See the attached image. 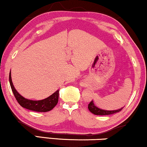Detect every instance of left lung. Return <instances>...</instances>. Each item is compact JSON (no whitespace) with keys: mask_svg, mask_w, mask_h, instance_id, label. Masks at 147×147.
<instances>
[{"mask_svg":"<svg viewBox=\"0 0 147 147\" xmlns=\"http://www.w3.org/2000/svg\"><path fill=\"white\" fill-rule=\"evenodd\" d=\"M88 110H90V112H91L92 113L94 114V115H112V114L117 113V112H119L122 110L123 108H120V109L118 110H103L101 109L96 106L95 103L94 102L93 100H92L89 103V104L88 105Z\"/></svg>","mask_w":147,"mask_h":147,"instance_id":"obj_1","label":"left lung"}]
</instances>
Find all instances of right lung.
<instances>
[{
    "label": "right lung",
    "instance_id": "1",
    "mask_svg": "<svg viewBox=\"0 0 147 147\" xmlns=\"http://www.w3.org/2000/svg\"><path fill=\"white\" fill-rule=\"evenodd\" d=\"M9 83L13 93L15 96L16 100L18 101V102L22 107L26 108V109L35 112H48L53 109L56 105L57 104L58 101H59V90H56L51 95L49 96L46 99H41V100H32V99L25 98L18 93L14 88L11 80V72L9 73Z\"/></svg>",
    "mask_w": 147,
    "mask_h": 147
}]
</instances>
